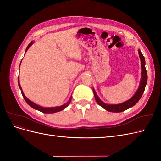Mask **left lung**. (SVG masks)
<instances>
[{"label": "left lung", "mask_w": 161, "mask_h": 161, "mask_svg": "<svg viewBox=\"0 0 161 161\" xmlns=\"http://www.w3.org/2000/svg\"><path fill=\"white\" fill-rule=\"evenodd\" d=\"M138 53L141 61V69H142V71H141V79L140 82V85L137 91L135 92V94L133 95V97H131L130 99L119 104H107L99 99L98 95H97L95 90L92 88V91H93V93L95 95V99L97 101V103L105 110L110 112H114V113H119V112L124 111L126 109H128L129 108H131V107H133L137 103L138 101L140 99L141 97H142V94L144 93L146 85H147V83L148 75L147 71L146 70L145 68L146 63L144 57L140 50H138Z\"/></svg>", "instance_id": "1"}]
</instances>
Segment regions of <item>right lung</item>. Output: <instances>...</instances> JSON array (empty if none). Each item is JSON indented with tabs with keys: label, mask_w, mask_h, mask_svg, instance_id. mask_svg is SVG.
I'll return each mask as SVG.
<instances>
[{
	"label": "right lung",
	"mask_w": 161,
	"mask_h": 161,
	"mask_svg": "<svg viewBox=\"0 0 161 161\" xmlns=\"http://www.w3.org/2000/svg\"><path fill=\"white\" fill-rule=\"evenodd\" d=\"M33 41H31V43H30V44H29V45L27 46V48H26L25 52V53H26V52L27 51V50L29 49V48H30V47L33 44ZM20 65H21V63H20ZM18 85H19V88H20V89H21V93H22V95H23V98H24V99L25 100V101L27 102V103L29 105H30V106H31L32 108L35 109H36V110H37V111H41V112H42V113H45V114H53V113H56V112H58V111H62L63 109H64L66 108V107L69 106V105L70 104V101H71V99H72V96H70L69 100L68 101L66 102V103H64V105H60V106H57V107H52V108H43V107H42V106H40V105H37V104L35 103H33V101H30V99L27 98L26 96L25 95V94L23 93V90H22V89H21V85H20V83H19V78H18Z\"/></svg>",
	"instance_id": "1"
}]
</instances>
